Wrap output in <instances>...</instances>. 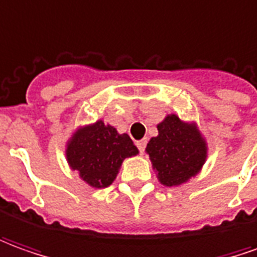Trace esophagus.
<instances>
[{
	"mask_svg": "<svg viewBox=\"0 0 257 257\" xmlns=\"http://www.w3.org/2000/svg\"><path fill=\"white\" fill-rule=\"evenodd\" d=\"M146 143H148V141H146V139H142V141H138V142H136V146H138V149H139V152H141V153H143V152H145Z\"/></svg>",
	"mask_w": 257,
	"mask_h": 257,
	"instance_id": "1",
	"label": "esophagus"
}]
</instances>
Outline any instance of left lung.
<instances>
[{
	"label": "left lung",
	"instance_id": "obj_1",
	"mask_svg": "<svg viewBox=\"0 0 257 257\" xmlns=\"http://www.w3.org/2000/svg\"><path fill=\"white\" fill-rule=\"evenodd\" d=\"M158 131L146 152L159 181L173 187L198 174L207 159V143L195 123L183 122L172 114L159 123Z\"/></svg>",
	"mask_w": 257,
	"mask_h": 257
}]
</instances>
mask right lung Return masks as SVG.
Here are the masks:
<instances>
[{"label":"right lung","instance_id":"right-lung-1","mask_svg":"<svg viewBox=\"0 0 257 257\" xmlns=\"http://www.w3.org/2000/svg\"><path fill=\"white\" fill-rule=\"evenodd\" d=\"M135 155L138 148L132 139L102 121L77 129L66 148L70 167L94 188L111 186L122 162Z\"/></svg>","mask_w":257,"mask_h":257}]
</instances>
